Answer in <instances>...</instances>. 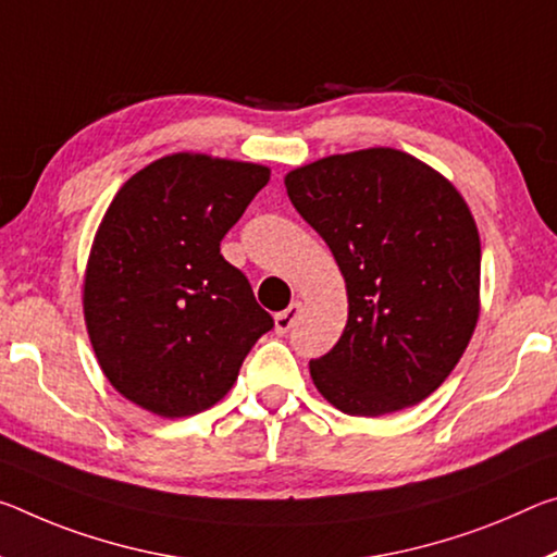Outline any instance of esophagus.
Masks as SVG:
<instances>
[{
	"label": "esophagus",
	"instance_id": "1",
	"mask_svg": "<svg viewBox=\"0 0 557 557\" xmlns=\"http://www.w3.org/2000/svg\"><path fill=\"white\" fill-rule=\"evenodd\" d=\"M299 312H302V305L299 302H293L287 307V310H282L275 314V332L277 334H287L289 330H293Z\"/></svg>",
	"mask_w": 557,
	"mask_h": 557
}]
</instances>
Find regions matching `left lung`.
<instances>
[{"label": "left lung", "instance_id": "8db88e82", "mask_svg": "<svg viewBox=\"0 0 557 557\" xmlns=\"http://www.w3.org/2000/svg\"><path fill=\"white\" fill-rule=\"evenodd\" d=\"M285 188L347 282V326L310 361L314 386L351 417L423 401L479 322L481 240L461 193L396 148L320 158L289 171Z\"/></svg>", "mask_w": 557, "mask_h": 557}]
</instances>
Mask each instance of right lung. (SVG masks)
Returning a JSON list of instances; mask_svg holds the SVG:
<instances>
[{"label": "right lung", "instance_id": "1", "mask_svg": "<svg viewBox=\"0 0 557 557\" xmlns=\"http://www.w3.org/2000/svg\"><path fill=\"white\" fill-rule=\"evenodd\" d=\"M270 168L173 153L123 183L96 231L84 320L113 389L165 419L233 389L272 317L220 240L268 185Z\"/></svg>", "mask_w": 557, "mask_h": 557}]
</instances>
